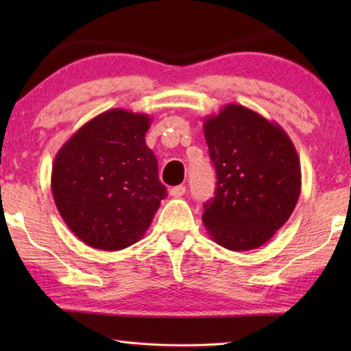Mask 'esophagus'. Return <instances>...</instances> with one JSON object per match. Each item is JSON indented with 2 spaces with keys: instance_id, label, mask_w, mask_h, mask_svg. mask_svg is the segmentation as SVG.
I'll list each match as a JSON object with an SVG mask.
<instances>
[{
  "instance_id": "34e87169",
  "label": "esophagus",
  "mask_w": 351,
  "mask_h": 351,
  "mask_svg": "<svg viewBox=\"0 0 351 351\" xmlns=\"http://www.w3.org/2000/svg\"><path fill=\"white\" fill-rule=\"evenodd\" d=\"M169 193H170V197H173V198H180V197H182L184 193H186V186H176V187H171V189L169 190Z\"/></svg>"
}]
</instances>
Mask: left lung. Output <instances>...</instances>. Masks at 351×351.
I'll list each match as a JSON object with an SVG mask.
<instances>
[{"instance_id": "8db88e82", "label": "left lung", "mask_w": 351, "mask_h": 351, "mask_svg": "<svg viewBox=\"0 0 351 351\" xmlns=\"http://www.w3.org/2000/svg\"><path fill=\"white\" fill-rule=\"evenodd\" d=\"M204 138L215 165V197L203 223L217 245L251 251L288 221L300 197L295 147L276 122L243 105L228 104L204 119Z\"/></svg>"}]
</instances>
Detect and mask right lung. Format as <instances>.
Returning <instances> with one entry per match:
<instances>
[{"instance_id":"add662e5","label":"right lung","mask_w":351,"mask_h":351,"mask_svg":"<svg viewBox=\"0 0 351 351\" xmlns=\"http://www.w3.org/2000/svg\"><path fill=\"white\" fill-rule=\"evenodd\" d=\"M152 119L112 108L82 125L52 164L51 189L63 221L94 249L139 241L167 197L145 144Z\"/></svg>"}]
</instances>
